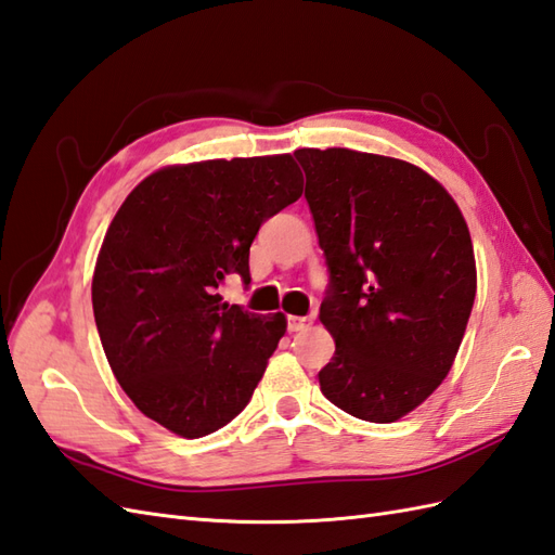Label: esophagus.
Listing matches in <instances>:
<instances>
[{
    "label": "esophagus",
    "instance_id": "esophagus-1",
    "mask_svg": "<svg viewBox=\"0 0 555 555\" xmlns=\"http://www.w3.org/2000/svg\"><path fill=\"white\" fill-rule=\"evenodd\" d=\"M312 317H288V331L291 333H298V331H307L312 326Z\"/></svg>",
    "mask_w": 555,
    "mask_h": 555
}]
</instances>
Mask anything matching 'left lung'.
I'll list each match as a JSON object with an SVG mask.
<instances>
[{
    "mask_svg": "<svg viewBox=\"0 0 555 555\" xmlns=\"http://www.w3.org/2000/svg\"><path fill=\"white\" fill-rule=\"evenodd\" d=\"M336 340L321 392L347 414L392 423L454 364L475 300V255L459 205L421 167L350 149H298Z\"/></svg>",
    "mask_w": 555,
    "mask_h": 555,
    "instance_id": "8db88e82",
    "label": "left lung"
}]
</instances>
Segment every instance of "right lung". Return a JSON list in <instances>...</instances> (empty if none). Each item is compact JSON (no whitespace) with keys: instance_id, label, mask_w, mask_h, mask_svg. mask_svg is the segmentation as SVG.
Masks as SVG:
<instances>
[{"instance_id":"obj_1","label":"right lung","mask_w":555,"mask_h":555,"mask_svg":"<svg viewBox=\"0 0 555 555\" xmlns=\"http://www.w3.org/2000/svg\"><path fill=\"white\" fill-rule=\"evenodd\" d=\"M302 196L293 156L170 165L120 205L92 281L99 338L141 414L186 440L236 418L274 354L286 317L222 302L250 283L262 222Z\"/></svg>"}]
</instances>
